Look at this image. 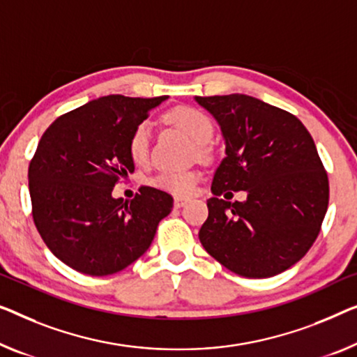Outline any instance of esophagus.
Masks as SVG:
<instances>
[{
  "instance_id": "34e87169",
  "label": "esophagus",
  "mask_w": 357,
  "mask_h": 357,
  "mask_svg": "<svg viewBox=\"0 0 357 357\" xmlns=\"http://www.w3.org/2000/svg\"><path fill=\"white\" fill-rule=\"evenodd\" d=\"M189 199H185V197H181V195H176L174 197V206L176 208H181V206H184L185 204H188Z\"/></svg>"
}]
</instances>
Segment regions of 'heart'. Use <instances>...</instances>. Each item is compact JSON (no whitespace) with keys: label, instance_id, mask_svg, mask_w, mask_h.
Returning <instances> with one entry per match:
<instances>
[{"label":"heart","instance_id":"obj_1","mask_svg":"<svg viewBox=\"0 0 357 357\" xmlns=\"http://www.w3.org/2000/svg\"><path fill=\"white\" fill-rule=\"evenodd\" d=\"M169 119L173 120V123L183 128L190 136V139L197 146H200V152H204V146L208 144L213 137V132H215V126H213V121L208 115L192 107H183L172 112ZM151 137L152 130L147 121H142L132 131L128 149H130V155L136 163L146 162L149 149H151ZM195 181L197 174L190 172H163L157 178V183L160 188L176 194H188L194 188Z\"/></svg>","mask_w":357,"mask_h":357}]
</instances>
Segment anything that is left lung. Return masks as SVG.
I'll return each instance as SVG.
<instances>
[{
    "label": "left lung",
    "mask_w": 357,
    "mask_h": 357,
    "mask_svg": "<svg viewBox=\"0 0 357 357\" xmlns=\"http://www.w3.org/2000/svg\"><path fill=\"white\" fill-rule=\"evenodd\" d=\"M195 100L218 121L226 146L202 245L243 278L284 273L311 248L327 213L328 179L310 131L295 115L247 94ZM226 190H245L248 200L227 202Z\"/></svg>",
    "instance_id": "left-lung-1"
}]
</instances>
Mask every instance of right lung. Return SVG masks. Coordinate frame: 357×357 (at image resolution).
<instances>
[{
	"label": "right lung",
	"mask_w": 357,
	"mask_h": 357,
	"mask_svg": "<svg viewBox=\"0 0 357 357\" xmlns=\"http://www.w3.org/2000/svg\"><path fill=\"white\" fill-rule=\"evenodd\" d=\"M167 99L104 96L41 136L29 167L33 221L54 257L78 273L109 275L135 263L172 211L173 197L149 185L132 200L112 195L135 173L132 131Z\"/></svg>",
	"instance_id": "right-lung-1"
}]
</instances>
